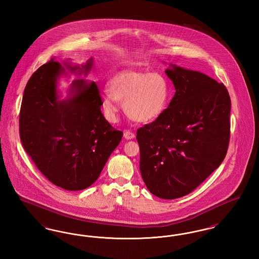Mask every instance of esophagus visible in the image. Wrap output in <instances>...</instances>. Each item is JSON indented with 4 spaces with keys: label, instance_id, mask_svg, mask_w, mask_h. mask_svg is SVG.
Returning <instances> with one entry per match:
<instances>
[{
    "label": "esophagus",
    "instance_id": "obj_1",
    "mask_svg": "<svg viewBox=\"0 0 259 259\" xmlns=\"http://www.w3.org/2000/svg\"><path fill=\"white\" fill-rule=\"evenodd\" d=\"M136 136L132 131H130V130H126L125 132H124V138L126 139V140H131V139H134Z\"/></svg>",
    "mask_w": 259,
    "mask_h": 259
}]
</instances>
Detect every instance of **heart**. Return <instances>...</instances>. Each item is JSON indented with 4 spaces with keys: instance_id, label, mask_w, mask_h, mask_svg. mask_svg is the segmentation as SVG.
<instances>
[{
    "instance_id": "b5f03b06",
    "label": "heart",
    "mask_w": 259,
    "mask_h": 259,
    "mask_svg": "<svg viewBox=\"0 0 259 259\" xmlns=\"http://www.w3.org/2000/svg\"><path fill=\"white\" fill-rule=\"evenodd\" d=\"M108 92L102 99L106 117L115 121L119 101H124L126 113L137 122L147 123L158 119L170 101V84L159 72L125 70L111 77Z\"/></svg>"
}]
</instances>
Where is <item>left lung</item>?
<instances>
[{"mask_svg":"<svg viewBox=\"0 0 259 259\" xmlns=\"http://www.w3.org/2000/svg\"><path fill=\"white\" fill-rule=\"evenodd\" d=\"M176 89L160 117L137 131L140 171L150 193L162 199L192 192L225 158L231 100L223 83L170 65Z\"/></svg>","mask_w":259,"mask_h":259,"instance_id":"obj_1","label":"left lung"}]
</instances>
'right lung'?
Here are the masks:
<instances>
[{"label":"right lung","mask_w":259,"mask_h":259,"mask_svg":"<svg viewBox=\"0 0 259 259\" xmlns=\"http://www.w3.org/2000/svg\"><path fill=\"white\" fill-rule=\"evenodd\" d=\"M92 65V58L81 66L50 59L27 82L19 113V135L29 157L50 183L71 191L96 182L123 136L104 117L94 81L74 79L70 96L59 99V76L66 71L87 76Z\"/></svg>","instance_id":"right-lung-1"}]
</instances>
